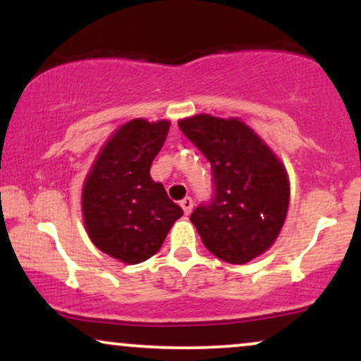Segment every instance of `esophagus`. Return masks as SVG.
Segmentation results:
<instances>
[{
  "mask_svg": "<svg viewBox=\"0 0 361 361\" xmlns=\"http://www.w3.org/2000/svg\"><path fill=\"white\" fill-rule=\"evenodd\" d=\"M180 205H181V209H183V212L188 215V214H192V210H193V200L190 197H185L183 200L180 202Z\"/></svg>",
  "mask_w": 361,
  "mask_h": 361,
  "instance_id": "1",
  "label": "esophagus"
}]
</instances>
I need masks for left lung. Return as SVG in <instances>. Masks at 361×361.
Returning a JSON list of instances; mask_svg holds the SVG:
<instances>
[{"instance_id":"obj_1","label":"left lung","mask_w":361,"mask_h":361,"mask_svg":"<svg viewBox=\"0 0 361 361\" xmlns=\"http://www.w3.org/2000/svg\"><path fill=\"white\" fill-rule=\"evenodd\" d=\"M212 168L210 202L190 215L204 246L244 264L275 243L287 217L290 185L273 151L238 118L195 115L178 122Z\"/></svg>"}]
</instances>
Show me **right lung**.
I'll use <instances>...</instances> for the list:
<instances>
[{
	"label": "right lung",
	"mask_w": 361,
	"mask_h": 361,
	"mask_svg": "<svg viewBox=\"0 0 361 361\" xmlns=\"http://www.w3.org/2000/svg\"><path fill=\"white\" fill-rule=\"evenodd\" d=\"M169 122L135 118L111 135L82 186V219L98 250L123 263L151 258L183 215L151 164L168 137Z\"/></svg>",
	"instance_id": "right-lung-1"
}]
</instances>
